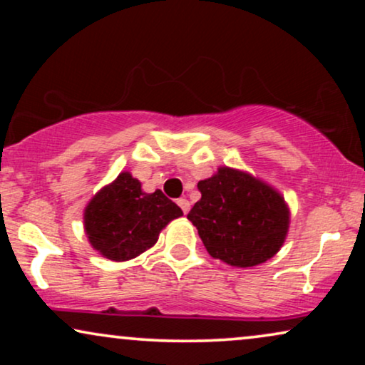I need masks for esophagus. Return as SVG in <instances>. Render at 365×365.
I'll use <instances>...</instances> for the list:
<instances>
[{
	"mask_svg": "<svg viewBox=\"0 0 365 365\" xmlns=\"http://www.w3.org/2000/svg\"><path fill=\"white\" fill-rule=\"evenodd\" d=\"M178 204H179V207L182 209V212H184V214H187V212H189V209H191V202H189L186 197L178 199Z\"/></svg>",
	"mask_w": 365,
	"mask_h": 365,
	"instance_id": "1",
	"label": "esophagus"
}]
</instances>
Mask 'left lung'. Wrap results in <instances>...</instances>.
<instances>
[{
  "instance_id": "8db88e82",
  "label": "left lung",
  "mask_w": 365,
  "mask_h": 365,
  "mask_svg": "<svg viewBox=\"0 0 365 365\" xmlns=\"http://www.w3.org/2000/svg\"><path fill=\"white\" fill-rule=\"evenodd\" d=\"M201 199L187 219L209 256L232 267H254L281 251L291 211L276 187L227 166L197 182Z\"/></svg>"
}]
</instances>
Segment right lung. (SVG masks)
<instances>
[{
	"label": "right lung",
	"mask_w": 365,
	"mask_h": 365,
	"mask_svg": "<svg viewBox=\"0 0 365 365\" xmlns=\"http://www.w3.org/2000/svg\"><path fill=\"white\" fill-rule=\"evenodd\" d=\"M182 211L161 189L148 194L139 179L123 171L99 189L83 214L84 232L94 251L114 262L138 257L158 242L159 232Z\"/></svg>",
	"instance_id": "add662e5"
}]
</instances>
